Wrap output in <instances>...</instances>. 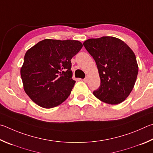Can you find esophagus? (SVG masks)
<instances>
[{"instance_id":"1","label":"esophagus","mask_w":153,"mask_h":153,"mask_svg":"<svg viewBox=\"0 0 153 153\" xmlns=\"http://www.w3.org/2000/svg\"><path fill=\"white\" fill-rule=\"evenodd\" d=\"M88 80H89V79H88V77H86V78H85V79H83V81H84L85 82H88Z\"/></svg>"}]
</instances>
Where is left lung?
<instances>
[{"label":"left lung","mask_w":153,"mask_h":153,"mask_svg":"<svg viewBox=\"0 0 153 153\" xmlns=\"http://www.w3.org/2000/svg\"><path fill=\"white\" fill-rule=\"evenodd\" d=\"M83 45L97 64L101 85L93 92L104 103L116 105L132 91L138 66L133 51L122 40L111 36L91 38Z\"/></svg>","instance_id":"left-lung-1"}]
</instances>
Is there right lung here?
Wrapping results in <instances>:
<instances>
[{
	"label": "right lung",
	"instance_id": "right-lung-1",
	"mask_svg": "<svg viewBox=\"0 0 153 153\" xmlns=\"http://www.w3.org/2000/svg\"><path fill=\"white\" fill-rule=\"evenodd\" d=\"M82 47L76 40L45 39L25 53L21 76L29 98L42 108L60 105L71 93V59Z\"/></svg>",
	"mask_w": 153,
	"mask_h": 153
}]
</instances>
